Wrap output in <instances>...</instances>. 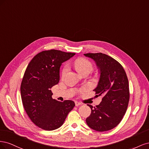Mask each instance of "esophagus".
<instances>
[{
	"instance_id": "1",
	"label": "esophagus",
	"mask_w": 149,
	"mask_h": 149,
	"mask_svg": "<svg viewBox=\"0 0 149 149\" xmlns=\"http://www.w3.org/2000/svg\"><path fill=\"white\" fill-rule=\"evenodd\" d=\"M80 105H81V102H78V101H75V106H78Z\"/></svg>"
}]
</instances>
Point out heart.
I'll return each instance as SVG.
<instances>
[{
    "label": "heart",
    "mask_w": 149,
    "mask_h": 149,
    "mask_svg": "<svg viewBox=\"0 0 149 149\" xmlns=\"http://www.w3.org/2000/svg\"><path fill=\"white\" fill-rule=\"evenodd\" d=\"M74 67L76 70L80 74H82L84 73H90L93 69V64L88 60L84 58H79L76 60L74 61ZM68 70V66L66 65L64 66L62 70V74L64 75Z\"/></svg>",
    "instance_id": "b5f03b06"
}]
</instances>
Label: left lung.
<instances>
[{"label":"left lung","instance_id":"8db88e82","mask_svg":"<svg viewBox=\"0 0 149 149\" xmlns=\"http://www.w3.org/2000/svg\"><path fill=\"white\" fill-rule=\"evenodd\" d=\"M96 63L100 74L97 96H102L100 104L93 107L86 119L88 125L99 132L109 130L118 125L127 111L129 101V87L123 67L114 58L102 53L84 54Z\"/></svg>","mask_w":149,"mask_h":149}]
</instances>
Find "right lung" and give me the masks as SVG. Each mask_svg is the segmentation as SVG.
<instances>
[{
  "mask_svg": "<svg viewBox=\"0 0 149 149\" xmlns=\"http://www.w3.org/2000/svg\"><path fill=\"white\" fill-rule=\"evenodd\" d=\"M74 55L56 49L43 51L33 58L26 68L20 86L22 101L29 118L40 128H59L75 106L71 100H53L51 91L60 81L61 64Z\"/></svg>",
  "mask_w": 149,
  "mask_h": 149,
  "instance_id": "1",
  "label": "right lung"
}]
</instances>
